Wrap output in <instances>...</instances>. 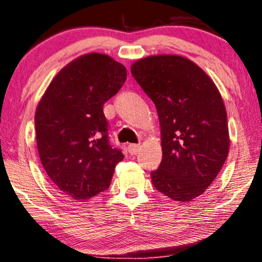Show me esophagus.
Returning <instances> with one entry per match:
<instances>
[{
    "label": "esophagus",
    "instance_id": "esophagus-1",
    "mask_svg": "<svg viewBox=\"0 0 262 262\" xmlns=\"http://www.w3.org/2000/svg\"><path fill=\"white\" fill-rule=\"evenodd\" d=\"M139 151H140V145H137V144L128 145V152L130 153V155H137Z\"/></svg>",
    "mask_w": 262,
    "mask_h": 262
}]
</instances>
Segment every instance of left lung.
Returning <instances> with one entry per match:
<instances>
[{"label":"left lung","instance_id":"left-lung-1","mask_svg":"<svg viewBox=\"0 0 262 262\" xmlns=\"http://www.w3.org/2000/svg\"><path fill=\"white\" fill-rule=\"evenodd\" d=\"M130 71L159 117L163 159L151 172L153 186L172 200L190 201L210 187L228 157L221 93L206 73L181 56H149Z\"/></svg>","mask_w":262,"mask_h":262}]
</instances>
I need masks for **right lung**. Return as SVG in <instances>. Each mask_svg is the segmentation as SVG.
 I'll list each match as a JSON object with an SVG mask.
<instances>
[{"label": "right lung", "instance_id": "right-lung-1", "mask_svg": "<svg viewBox=\"0 0 262 262\" xmlns=\"http://www.w3.org/2000/svg\"><path fill=\"white\" fill-rule=\"evenodd\" d=\"M125 79L127 69L109 56H80L55 76L38 104L34 124L40 162L56 187L75 200L106 190L123 159L110 144L103 106Z\"/></svg>", "mask_w": 262, "mask_h": 262}]
</instances>
